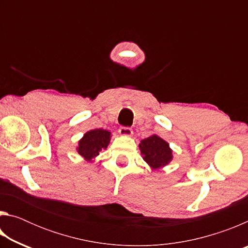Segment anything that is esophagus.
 <instances>
[{
  "mask_svg": "<svg viewBox=\"0 0 248 248\" xmlns=\"http://www.w3.org/2000/svg\"><path fill=\"white\" fill-rule=\"evenodd\" d=\"M119 133L124 137H131L132 136V129L129 127H120L119 128Z\"/></svg>",
  "mask_w": 248,
  "mask_h": 248,
  "instance_id": "1",
  "label": "esophagus"
}]
</instances>
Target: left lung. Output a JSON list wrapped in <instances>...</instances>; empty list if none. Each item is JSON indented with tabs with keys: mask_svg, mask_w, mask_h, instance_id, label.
<instances>
[{
	"mask_svg": "<svg viewBox=\"0 0 248 248\" xmlns=\"http://www.w3.org/2000/svg\"><path fill=\"white\" fill-rule=\"evenodd\" d=\"M139 146L143 159L154 170L167 165L173 158L169 143L155 134L142 140Z\"/></svg>",
	"mask_w": 248,
	"mask_h": 248,
	"instance_id": "1",
	"label": "left lung"
}]
</instances>
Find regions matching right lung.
Here are the masks:
<instances>
[{"instance_id": "1", "label": "right lung", "mask_w": 248, "mask_h": 248, "mask_svg": "<svg viewBox=\"0 0 248 248\" xmlns=\"http://www.w3.org/2000/svg\"><path fill=\"white\" fill-rule=\"evenodd\" d=\"M110 141V132L104 129H94L86 132L78 142V152L86 161H92L99 154L102 149H106Z\"/></svg>"}]
</instances>
